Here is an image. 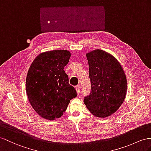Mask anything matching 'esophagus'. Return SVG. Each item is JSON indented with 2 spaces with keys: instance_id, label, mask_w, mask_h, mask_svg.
Instances as JSON below:
<instances>
[{
  "instance_id": "obj_1",
  "label": "esophagus",
  "mask_w": 151,
  "mask_h": 151,
  "mask_svg": "<svg viewBox=\"0 0 151 151\" xmlns=\"http://www.w3.org/2000/svg\"><path fill=\"white\" fill-rule=\"evenodd\" d=\"M75 88H76V91L77 94H80V85H78V86H77L75 87Z\"/></svg>"
}]
</instances>
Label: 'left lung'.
<instances>
[{
  "mask_svg": "<svg viewBox=\"0 0 151 151\" xmlns=\"http://www.w3.org/2000/svg\"><path fill=\"white\" fill-rule=\"evenodd\" d=\"M91 82L87 109L95 117L105 118L121 106L127 92L125 73L118 60L109 52L96 49L86 53Z\"/></svg>",
  "mask_w": 151,
  "mask_h": 151,
  "instance_id": "1",
  "label": "left lung"
}]
</instances>
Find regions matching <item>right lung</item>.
<instances>
[{
	"label": "right lung",
	"mask_w": 151,
	"mask_h": 151,
	"mask_svg": "<svg viewBox=\"0 0 151 151\" xmlns=\"http://www.w3.org/2000/svg\"><path fill=\"white\" fill-rule=\"evenodd\" d=\"M71 55L65 50L42 52L28 70L25 88L29 101L36 112L53 121L63 116L70 100L77 96L64 71Z\"/></svg>",
	"instance_id": "add662e5"
}]
</instances>
